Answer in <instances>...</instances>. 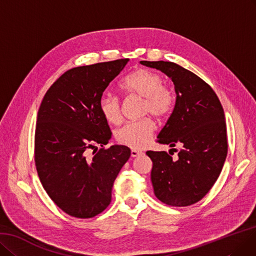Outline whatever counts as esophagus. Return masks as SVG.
I'll return each instance as SVG.
<instances>
[{"mask_svg": "<svg viewBox=\"0 0 256 256\" xmlns=\"http://www.w3.org/2000/svg\"><path fill=\"white\" fill-rule=\"evenodd\" d=\"M140 154H142V151H138V150H136V149L131 150V156L132 158H136V156H138Z\"/></svg>", "mask_w": 256, "mask_h": 256, "instance_id": "esophagus-1", "label": "esophagus"}]
</instances>
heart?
<instances>
[{"instance_id": "b5f03b06", "label": "heart", "mask_w": 256, "mask_h": 256, "mask_svg": "<svg viewBox=\"0 0 256 256\" xmlns=\"http://www.w3.org/2000/svg\"><path fill=\"white\" fill-rule=\"evenodd\" d=\"M164 85L162 76L149 69L140 68L129 74L122 80L120 88L129 94L142 98V114L156 118L167 116L174 105V94ZM100 111L104 118L116 124L120 120V98L112 94H104L100 98ZM156 126L149 118H144L122 127L116 132V140L122 145L132 149H142L154 132Z\"/></svg>"}]
</instances>
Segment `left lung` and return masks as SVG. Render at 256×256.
<instances>
[{"label": "left lung", "mask_w": 256, "mask_h": 256, "mask_svg": "<svg viewBox=\"0 0 256 256\" xmlns=\"http://www.w3.org/2000/svg\"><path fill=\"white\" fill-rule=\"evenodd\" d=\"M140 63L162 71L174 84L176 105L158 138L172 149L176 144L182 146L176 160L166 151L146 152L153 162V190L169 206H190L209 192L226 160L224 109L213 89L191 71L164 60Z\"/></svg>", "instance_id": "1"}]
</instances>
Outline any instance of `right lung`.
Returning a JSON list of instances; mask_svg holds the SVG:
<instances>
[{
  "label": "right lung",
  "instance_id": "right-lung-1",
  "mask_svg": "<svg viewBox=\"0 0 256 256\" xmlns=\"http://www.w3.org/2000/svg\"><path fill=\"white\" fill-rule=\"evenodd\" d=\"M128 58L80 66L60 76L38 112L34 160L40 182L56 205L71 216L90 218L111 202L114 182L131 151L122 145L102 148L111 138L98 103Z\"/></svg>",
  "mask_w": 256,
  "mask_h": 256
}]
</instances>
